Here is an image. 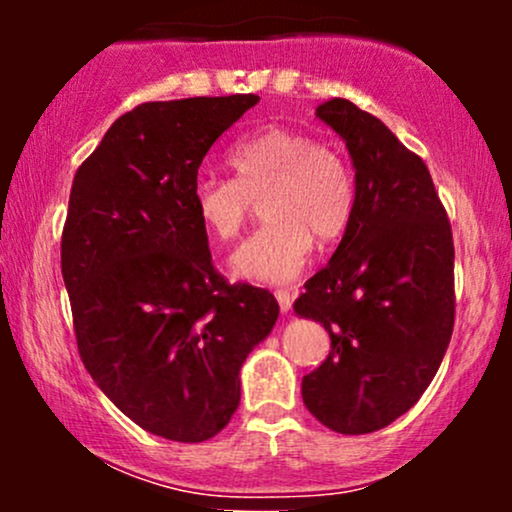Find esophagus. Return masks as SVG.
I'll return each instance as SVG.
<instances>
[{"label":"esophagus","instance_id":"34e87169","mask_svg":"<svg viewBox=\"0 0 512 512\" xmlns=\"http://www.w3.org/2000/svg\"><path fill=\"white\" fill-rule=\"evenodd\" d=\"M274 296H276V301H279L281 313H289L291 305H293V298H296V296H293V291H289V289H276Z\"/></svg>","mask_w":512,"mask_h":512}]
</instances>
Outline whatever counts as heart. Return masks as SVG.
<instances>
[{
    "instance_id": "1",
    "label": "heart",
    "mask_w": 512,
    "mask_h": 512,
    "mask_svg": "<svg viewBox=\"0 0 512 512\" xmlns=\"http://www.w3.org/2000/svg\"><path fill=\"white\" fill-rule=\"evenodd\" d=\"M233 178L197 175L190 202L211 238L233 240L262 202L267 226L233 255L245 279L286 284L310 260L315 238L334 243L351 226L356 180L337 146L296 127L269 125L228 151Z\"/></svg>"
}]
</instances>
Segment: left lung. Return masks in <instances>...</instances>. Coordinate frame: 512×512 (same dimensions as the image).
<instances>
[{"instance_id":"1","label":"left lung","mask_w":512,"mask_h":512,"mask_svg":"<svg viewBox=\"0 0 512 512\" xmlns=\"http://www.w3.org/2000/svg\"><path fill=\"white\" fill-rule=\"evenodd\" d=\"M356 168V211L293 308L330 332L303 404L344 436L385 428L419 402L455 325V245L424 158L346 98L317 105Z\"/></svg>"}]
</instances>
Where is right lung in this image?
Returning <instances> with one entry per match:
<instances>
[{
  "mask_svg": "<svg viewBox=\"0 0 512 512\" xmlns=\"http://www.w3.org/2000/svg\"><path fill=\"white\" fill-rule=\"evenodd\" d=\"M260 96L142 103L81 163L62 228L79 356L144 431L202 443L240 404V368L272 332L267 289L228 284L190 192L211 144Z\"/></svg>",
  "mask_w": 512,
  "mask_h": 512,
  "instance_id": "obj_1",
  "label": "right lung"
}]
</instances>
